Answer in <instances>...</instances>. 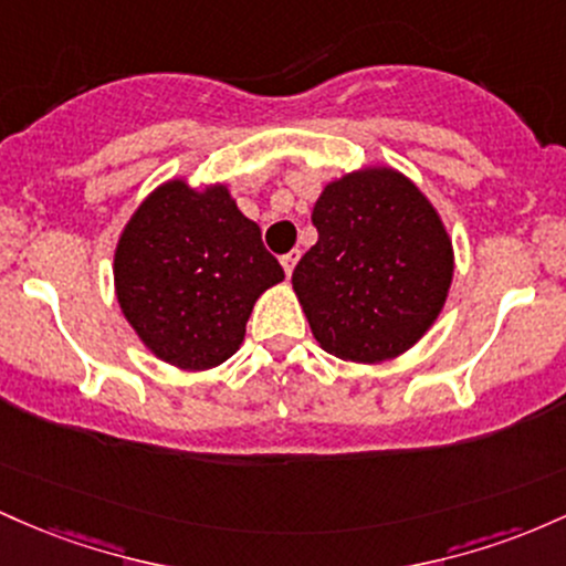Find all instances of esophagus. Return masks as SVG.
Here are the masks:
<instances>
[{
  "label": "esophagus",
  "mask_w": 566,
  "mask_h": 566,
  "mask_svg": "<svg viewBox=\"0 0 566 566\" xmlns=\"http://www.w3.org/2000/svg\"><path fill=\"white\" fill-rule=\"evenodd\" d=\"M296 262H300V251H291V253H285V256H281V264H283L285 275H289V277H291V272H294Z\"/></svg>",
  "instance_id": "esophagus-1"
}]
</instances>
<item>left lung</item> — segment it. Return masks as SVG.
Here are the masks:
<instances>
[{
    "mask_svg": "<svg viewBox=\"0 0 566 566\" xmlns=\"http://www.w3.org/2000/svg\"><path fill=\"white\" fill-rule=\"evenodd\" d=\"M317 243L291 283L317 345L382 364L417 345L447 304L454 249L441 213L409 176L366 165L323 187Z\"/></svg>",
    "mask_w": 566,
    "mask_h": 566,
    "instance_id": "8db88e82",
    "label": "left lung"
}]
</instances>
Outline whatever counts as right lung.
<instances>
[{
    "mask_svg": "<svg viewBox=\"0 0 566 566\" xmlns=\"http://www.w3.org/2000/svg\"><path fill=\"white\" fill-rule=\"evenodd\" d=\"M114 294L151 355L208 371L238 353L245 323L283 266L230 187L163 181L138 202L114 249Z\"/></svg>",
    "mask_w": 566,
    "mask_h": 566,
    "instance_id": "add662e5",
    "label": "right lung"
}]
</instances>
